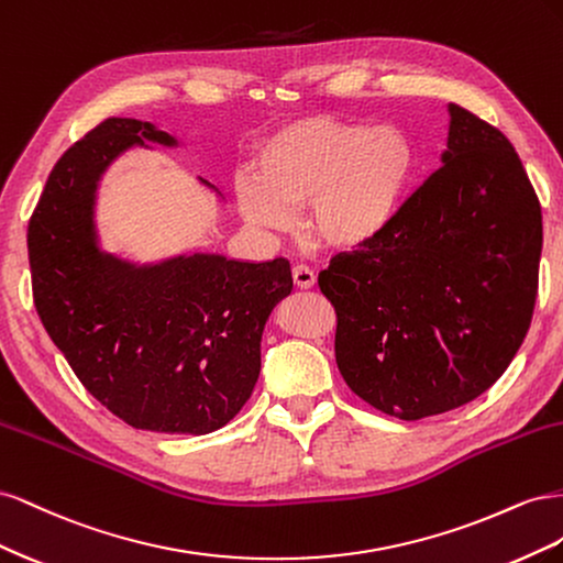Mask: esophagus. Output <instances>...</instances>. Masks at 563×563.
I'll return each mask as SVG.
<instances>
[{"instance_id":"esophagus-1","label":"esophagus","mask_w":563,"mask_h":563,"mask_svg":"<svg viewBox=\"0 0 563 563\" xmlns=\"http://www.w3.org/2000/svg\"><path fill=\"white\" fill-rule=\"evenodd\" d=\"M291 275H294V284L298 288H312L317 284V275L308 265H296Z\"/></svg>"}]
</instances>
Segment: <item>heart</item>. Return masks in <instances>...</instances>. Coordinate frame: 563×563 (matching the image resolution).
<instances>
[{"mask_svg": "<svg viewBox=\"0 0 563 563\" xmlns=\"http://www.w3.org/2000/svg\"><path fill=\"white\" fill-rule=\"evenodd\" d=\"M418 172V150L399 126L338 117L282 124L255 147L253 176L234 183L249 225L286 232L308 207V230L333 251H360L397 223Z\"/></svg>", "mask_w": 563, "mask_h": 563, "instance_id": "heart-1", "label": "heart"}]
</instances>
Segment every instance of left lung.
I'll use <instances>...</instances> for the list:
<instances>
[{
	"label": "left lung",
	"instance_id": "8db88e82",
	"mask_svg": "<svg viewBox=\"0 0 563 563\" xmlns=\"http://www.w3.org/2000/svg\"><path fill=\"white\" fill-rule=\"evenodd\" d=\"M437 172L395 225L319 272L335 362L378 411L420 420L496 383L531 327L542 211L505 133L455 103Z\"/></svg>",
	"mask_w": 563,
	"mask_h": 563
}]
</instances>
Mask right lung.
<instances>
[{
	"mask_svg": "<svg viewBox=\"0 0 563 563\" xmlns=\"http://www.w3.org/2000/svg\"><path fill=\"white\" fill-rule=\"evenodd\" d=\"M145 141L178 145L147 122L110 117L65 150L27 225L32 296L46 333L110 413L135 430L209 434L251 397L265 321L294 288L291 265L195 253L141 267L100 251L98 180Z\"/></svg>",
	"mask_w": 563,
	"mask_h": 563,
	"instance_id": "right-lung-1",
	"label": "right lung"
}]
</instances>
